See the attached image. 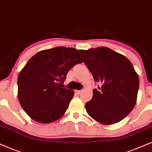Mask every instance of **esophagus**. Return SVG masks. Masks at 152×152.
Wrapping results in <instances>:
<instances>
[{
    "mask_svg": "<svg viewBox=\"0 0 152 152\" xmlns=\"http://www.w3.org/2000/svg\"><path fill=\"white\" fill-rule=\"evenodd\" d=\"M75 92H76V94H80V93L82 92V90H76V91H75Z\"/></svg>",
    "mask_w": 152,
    "mask_h": 152,
    "instance_id": "esophagus-1",
    "label": "esophagus"
}]
</instances>
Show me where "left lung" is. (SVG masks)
I'll return each instance as SVG.
<instances>
[{
  "mask_svg": "<svg viewBox=\"0 0 152 152\" xmlns=\"http://www.w3.org/2000/svg\"><path fill=\"white\" fill-rule=\"evenodd\" d=\"M79 52L94 79L102 83L100 90H93L92 99L86 104L87 113L102 124L120 122L136 104L139 77L132 63L104 46Z\"/></svg>",
  "mask_w": 152,
  "mask_h": 152,
  "instance_id": "obj_1",
  "label": "left lung"
}]
</instances>
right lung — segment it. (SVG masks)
Wrapping results in <instances>:
<instances>
[{"label": "right lung", "mask_w": 152, "mask_h": 152, "mask_svg": "<svg viewBox=\"0 0 152 152\" xmlns=\"http://www.w3.org/2000/svg\"><path fill=\"white\" fill-rule=\"evenodd\" d=\"M83 62L76 48L64 46L41 50L28 60L18 76L17 95L32 120L48 124L65 113L74 92L62 83L69 71Z\"/></svg>", "instance_id": "add662e5"}]
</instances>
